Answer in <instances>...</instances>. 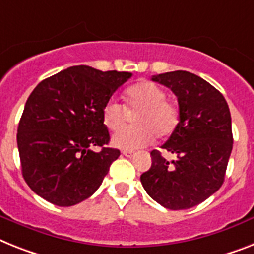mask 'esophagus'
Returning a JSON list of instances; mask_svg holds the SVG:
<instances>
[{
	"mask_svg": "<svg viewBox=\"0 0 254 254\" xmlns=\"http://www.w3.org/2000/svg\"><path fill=\"white\" fill-rule=\"evenodd\" d=\"M122 153H123V156L128 157V158H131V157L135 156V152H133V150H123Z\"/></svg>",
	"mask_w": 254,
	"mask_h": 254,
	"instance_id": "1",
	"label": "esophagus"
}]
</instances>
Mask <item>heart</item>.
<instances>
[{"label":"heart","mask_w":254,"mask_h":254,"mask_svg":"<svg viewBox=\"0 0 254 254\" xmlns=\"http://www.w3.org/2000/svg\"><path fill=\"white\" fill-rule=\"evenodd\" d=\"M127 110L126 111L125 109ZM133 114L132 127L117 132L113 144L121 149L133 150L148 145L157 137L169 136L179 121L177 106L166 100V92L153 81H140L126 91V108L115 100L104 104L101 118L105 127L118 131L126 125L127 117Z\"/></svg>","instance_id":"heart-1"}]
</instances>
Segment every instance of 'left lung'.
I'll return each instance as SVG.
<instances>
[{
	"label": "left lung",
	"instance_id": "obj_1",
	"mask_svg": "<svg viewBox=\"0 0 254 254\" xmlns=\"http://www.w3.org/2000/svg\"><path fill=\"white\" fill-rule=\"evenodd\" d=\"M152 80L170 88L178 98L179 123L161 146L177 158L167 161L160 150H152V166L140 180L163 207L190 209L223 184L234 142L230 109L221 92L188 71L154 75Z\"/></svg>",
	"mask_w": 254,
	"mask_h": 254
}]
</instances>
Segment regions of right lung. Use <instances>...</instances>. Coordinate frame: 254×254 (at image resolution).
I'll return each instance as SVG.
<instances>
[{
  "label": "right lung",
  "instance_id": "right-lung-1",
  "mask_svg": "<svg viewBox=\"0 0 254 254\" xmlns=\"http://www.w3.org/2000/svg\"><path fill=\"white\" fill-rule=\"evenodd\" d=\"M131 72L72 66L37 84L18 126L19 157L29 188L57 206H72L97 190L121 152L108 148L102 106ZM92 146H100L93 152Z\"/></svg>",
  "mask_w": 254,
  "mask_h": 254
}]
</instances>
